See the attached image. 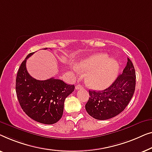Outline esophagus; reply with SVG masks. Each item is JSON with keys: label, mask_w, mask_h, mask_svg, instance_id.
I'll list each match as a JSON object with an SVG mask.
<instances>
[{"label": "esophagus", "mask_w": 152, "mask_h": 152, "mask_svg": "<svg viewBox=\"0 0 152 152\" xmlns=\"http://www.w3.org/2000/svg\"><path fill=\"white\" fill-rule=\"evenodd\" d=\"M83 85H81L80 84H79V85H77L76 86V87H75V89H76V90H78V89H83Z\"/></svg>", "instance_id": "esophagus-1"}]
</instances>
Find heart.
Listing matches in <instances>:
<instances>
[{
  "label": "heart",
  "instance_id": "obj_1",
  "mask_svg": "<svg viewBox=\"0 0 152 152\" xmlns=\"http://www.w3.org/2000/svg\"><path fill=\"white\" fill-rule=\"evenodd\" d=\"M79 72H89L87 80L91 87L104 89L110 86L118 75L119 64L107 54H98L80 62L77 65Z\"/></svg>",
  "mask_w": 152,
  "mask_h": 152
}]
</instances>
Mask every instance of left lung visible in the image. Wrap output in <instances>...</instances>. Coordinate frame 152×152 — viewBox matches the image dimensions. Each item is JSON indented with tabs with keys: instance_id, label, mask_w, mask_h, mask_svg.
Returning <instances> with one entry per match:
<instances>
[{
	"instance_id": "8db88e82",
	"label": "left lung",
	"mask_w": 152,
	"mask_h": 152,
	"mask_svg": "<svg viewBox=\"0 0 152 152\" xmlns=\"http://www.w3.org/2000/svg\"><path fill=\"white\" fill-rule=\"evenodd\" d=\"M136 87V72L134 65L127 58V65L108 88L102 91L89 90L87 112L97 120H107L125 110L133 96Z\"/></svg>"
}]
</instances>
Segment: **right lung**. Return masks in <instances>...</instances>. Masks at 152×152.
<instances>
[{"instance_id": "1", "label": "right lung", "mask_w": 152, "mask_h": 152, "mask_svg": "<svg viewBox=\"0 0 152 152\" xmlns=\"http://www.w3.org/2000/svg\"><path fill=\"white\" fill-rule=\"evenodd\" d=\"M33 54L27 56L18 69L16 80L17 98L29 117L38 123L52 125L61 118L65 98L75 87L54 78L38 80L31 77L27 72L26 61Z\"/></svg>"}]
</instances>
